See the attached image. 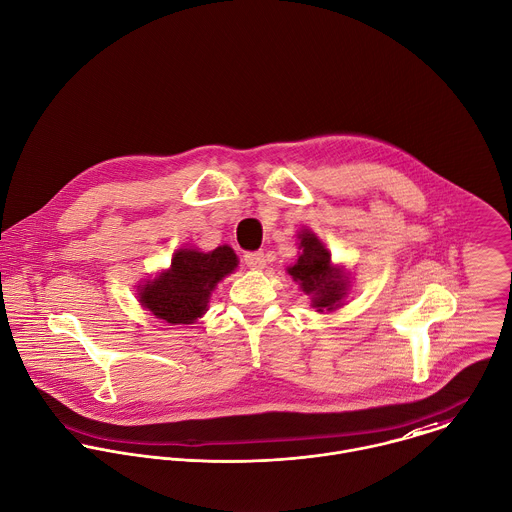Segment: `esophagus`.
I'll return each instance as SVG.
<instances>
[{
  "instance_id": "obj_1",
  "label": "esophagus",
  "mask_w": 512,
  "mask_h": 512,
  "mask_svg": "<svg viewBox=\"0 0 512 512\" xmlns=\"http://www.w3.org/2000/svg\"><path fill=\"white\" fill-rule=\"evenodd\" d=\"M244 262L248 264V268L260 270L266 264V256H264V252H248V254H244Z\"/></svg>"
}]
</instances>
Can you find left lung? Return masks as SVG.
I'll list each match as a JSON object with an SVG mask.
<instances>
[{
    "label": "left lung",
    "instance_id": "left-lung-1",
    "mask_svg": "<svg viewBox=\"0 0 512 512\" xmlns=\"http://www.w3.org/2000/svg\"><path fill=\"white\" fill-rule=\"evenodd\" d=\"M298 238L302 254L296 264L288 268V274L300 284L302 292L312 298V306L318 312H334L347 296V274L343 268L332 264V254L312 230L304 228Z\"/></svg>",
    "mask_w": 512,
    "mask_h": 512
}]
</instances>
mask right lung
Returning <instances> with one entry per match:
<instances>
[{
  "label": "right lung",
  "mask_w": 512,
  "mask_h": 512,
  "mask_svg": "<svg viewBox=\"0 0 512 512\" xmlns=\"http://www.w3.org/2000/svg\"><path fill=\"white\" fill-rule=\"evenodd\" d=\"M236 266L238 256L226 244L212 252L180 248L172 256L169 270L139 286V302L167 324H192L206 312L216 284Z\"/></svg>",
  "instance_id": "right-lung-1"
}]
</instances>
